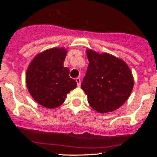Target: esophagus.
Masks as SVG:
<instances>
[{"label": "esophagus", "instance_id": "1", "mask_svg": "<svg viewBox=\"0 0 157 157\" xmlns=\"http://www.w3.org/2000/svg\"><path fill=\"white\" fill-rule=\"evenodd\" d=\"M76 82H77V86H78V87H80L81 80H80V79L79 78V77H77V78H76Z\"/></svg>", "mask_w": 157, "mask_h": 157}]
</instances>
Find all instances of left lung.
I'll return each instance as SVG.
<instances>
[{
    "mask_svg": "<svg viewBox=\"0 0 157 157\" xmlns=\"http://www.w3.org/2000/svg\"><path fill=\"white\" fill-rule=\"evenodd\" d=\"M89 63L81 83L91 107L100 113L119 109L128 99L134 78L127 64L107 53L86 51Z\"/></svg>",
    "mask_w": 157,
    "mask_h": 157,
    "instance_id": "obj_1",
    "label": "left lung"
}]
</instances>
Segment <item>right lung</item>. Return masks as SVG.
<instances>
[{
    "label": "right lung",
    "mask_w": 157,
    "mask_h": 157,
    "mask_svg": "<svg viewBox=\"0 0 157 157\" xmlns=\"http://www.w3.org/2000/svg\"><path fill=\"white\" fill-rule=\"evenodd\" d=\"M67 52L53 48L37 55L26 71V86L30 94L40 105L55 109L62 105L68 93L77 87L69 77V69L63 67Z\"/></svg>",
    "instance_id": "add662e5"
}]
</instances>
